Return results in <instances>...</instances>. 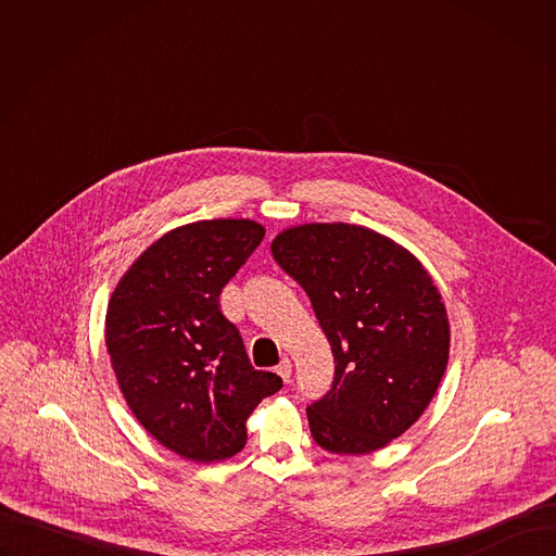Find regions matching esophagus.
<instances>
[{"label":"esophagus","instance_id":"obj_1","mask_svg":"<svg viewBox=\"0 0 556 556\" xmlns=\"http://www.w3.org/2000/svg\"><path fill=\"white\" fill-rule=\"evenodd\" d=\"M277 374L283 378V382H290V378H292V361L290 358H281V363L277 365Z\"/></svg>","mask_w":556,"mask_h":556}]
</instances>
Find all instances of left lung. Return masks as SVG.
Returning a JSON list of instances; mask_svg holds the SVG:
<instances>
[{
	"label": "left lung",
	"mask_w": 556,
	"mask_h": 556,
	"mask_svg": "<svg viewBox=\"0 0 556 556\" xmlns=\"http://www.w3.org/2000/svg\"><path fill=\"white\" fill-rule=\"evenodd\" d=\"M270 251L332 345V387L307 407L314 442L365 455L403 435L448 363V319L429 273L389 237L343 222L292 226Z\"/></svg>",
	"instance_id": "left-lung-1"
}]
</instances>
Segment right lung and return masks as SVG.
Wrapping results in <instances>:
<instances>
[{
	"label": "right lung",
	"instance_id": "add662e5",
	"mask_svg": "<svg viewBox=\"0 0 556 556\" xmlns=\"http://www.w3.org/2000/svg\"><path fill=\"white\" fill-rule=\"evenodd\" d=\"M253 219H202L169 230L121 277L105 345L138 422L191 462H222L247 444V420L281 378L251 365L219 309L222 288L262 244Z\"/></svg>",
	"mask_w": 556,
	"mask_h": 556
}]
</instances>
